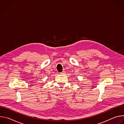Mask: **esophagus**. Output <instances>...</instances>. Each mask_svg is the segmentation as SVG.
<instances>
[{"label": "esophagus", "instance_id": "34e87169", "mask_svg": "<svg viewBox=\"0 0 124 124\" xmlns=\"http://www.w3.org/2000/svg\"><path fill=\"white\" fill-rule=\"evenodd\" d=\"M61 75H64L65 74V73L64 72H61V73H60Z\"/></svg>", "mask_w": 124, "mask_h": 124}]
</instances>
